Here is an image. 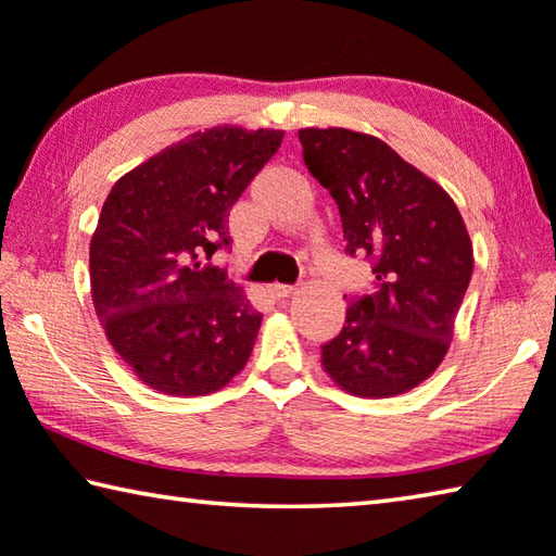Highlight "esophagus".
I'll return each mask as SVG.
<instances>
[{"label":"esophagus","mask_w":556,"mask_h":556,"mask_svg":"<svg viewBox=\"0 0 556 556\" xmlns=\"http://www.w3.org/2000/svg\"><path fill=\"white\" fill-rule=\"evenodd\" d=\"M267 291L275 299H285V296H289V294H294L296 291V287H291V285H279V281H275V285H269L267 287Z\"/></svg>","instance_id":"obj_1"}]
</instances>
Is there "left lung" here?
<instances>
[{"label": "left lung", "mask_w": 556, "mask_h": 556, "mask_svg": "<svg viewBox=\"0 0 556 556\" xmlns=\"http://www.w3.org/2000/svg\"><path fill=\"white\" fill-rule=\"evenodd\" d=\"M308 173L336 199L345 252L367 255L377 291L352 301L320 365L342 391L389 399L445 359L473 250L457 204L377 136L301 128Z\"/></svg>", "instance_id": "left-lung-1"}]
</instances>
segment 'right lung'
<instances>
[{
    "mask_svg": "<svg viewBox=\"0 0 556 556\" xmlns=\"http://www.w3.org/2000/svg\"><path fill=\"white\" fill-rule=\"evenodd\" d=\"M285 130L214 126L167 146L111 187L89 243L99 320L130 371L167 396H206L248 365L262 323L204 260Z\"/></svg>",
    "mask_w": 556,
    "mask_h": 556,
    "instance_id": "right-lung-1",
    "label": "right lung"
}]
</instances>
